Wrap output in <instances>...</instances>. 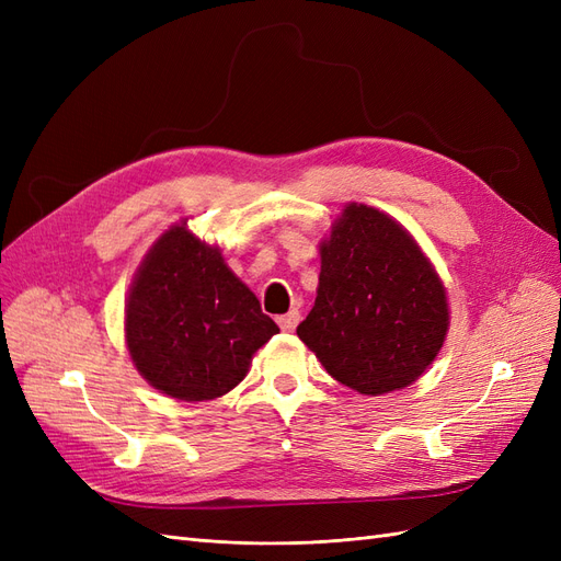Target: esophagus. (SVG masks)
I'll return each instance as SVG.
<instances>
[{
	"label": "esophagus",
	"instance_id": "34e87169",
	"mask_svg": "<svg viewBox=\"0 0 561 561\" xmlns=\"http://www.w3.org/2000/svg\"><path fill=\"white\" fill-rule=\"evenodd\" d=\"M297 322H299V311L297 309L287 311L285 316H278V325H280L283 332H293L297 328Z\"/></svg>",
	"mask_w": 561,
	"mask_h": 561
}]
</instances>
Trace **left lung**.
Listing matches in <instances>:
<instances>
[{"label": "left lung", "instance_id": "obj_1", "mask_svg": "<svg viewBox=\"0 0 561 561\" xmlns=\"http://www.w3.org/2000/svg\"><path fill=\"white\" fill-rule=\"evenodd\" d=\"M316 304L297 334L360 396L414 383L449 332L447 287L396 217L346 203L320 239Z\"/></svg>", "mask_w": 561, "mask_h": 561}]
</instances>
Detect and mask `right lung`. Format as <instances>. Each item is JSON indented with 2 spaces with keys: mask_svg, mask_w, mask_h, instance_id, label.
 Here are the masks:
<instances>
[{
  "mask_svg": "<svg viewBox=\"0 0 561 561\" xmlns=\"http://www.w3.org/2000/svg\"><path fill=\"white\" fill-rule=\"evenodd\" d=\"M278 325L227 266L219 245L186 227L151 243L128 287L124 339L135 369L159 393L203 402L239 386Z\"/></svg>",
  "mask_w": 561,
  "mask_h": 561,
  "instance_id": "add662e5",
  "label": "right lung"
}]
</instances>
